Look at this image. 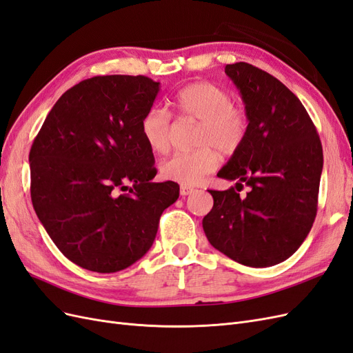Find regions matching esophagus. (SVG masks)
Here are the masks:
<instances>
[{
    "instance_id": "34e87169",
    "label": "esophagus",
    "mask_w": 353,
    "mask_h": 353,
    "mask_svg": "<svg viewBox=\"0 0 353 353\" xmlns=\"http://www.w3.org/2000/svg\"><path fill=\"white\" fill-rule=\"evenodd\" d=\"M193 191H194V188L193 187H188V185H181V188H179V193H181V196H183V197L191 194V193H193Z\"/></svg>"
}]
</instances>
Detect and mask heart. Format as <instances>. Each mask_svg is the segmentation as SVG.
<instances>
[{
	"mask_svg": "<svg viewBox=\"0 0 353 353\" xmlns=\"http://www.w3.org/2000/svg\"><path fill=\"white\" fill-rule=\"evenodd\" d=\"M175 108L181 119L200 123L194 152H179L160 165L168 181L196 185L219 163L215 146L223 154L237 152L248 135L249 119L244 108L234 103L231 94L210 82L191 83L176 95ZM174 125L166 109L153 108L141 122V134L152 152L163 154L172 141Z\"/></svg>",
	"mask_w": 353,
	"mask_h": 353,
	"instance_id": "heart-1",
	"label": "heart"
}]
</instances>
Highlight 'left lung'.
Returning a JSON list of instances; mask_svg holds the SVG:
<instances>
[{
	"instance_id": "obj_1",
	"label": "left lung",
	"mask_w": 353,
	"mask_h": 353,
	"mask_svg": "<svg viewBox=\"0 0 353 353\" xmlns=\"http://www.w3.org/2000/svg\"><path fill=\"white\" fill-rule=\"evenodd\" d=\"M248 113L243 144L218 176L236 181L209 190L203 218L209 243L245 266L280 263L301 248L316 216L323 145L303 104L283 82L249 63L225 66ZM245 183L250 193H236Z\"/></svg>"
}]
</instances>
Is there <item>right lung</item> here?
<instances>
[{
	"label": "right lung",
	"instance_id": "add662e5",
	"mask_svg": "<svg viewBox=\"0 0 353 353\" xmlns=\"http://www.w3.org/2000/svg\"><path fill=\"white\" fill-rule=\"evenodd\" d=\"M159 85L141 74L85 79L52 105L30 147L32 205L81 268L110 274L141 259L179 196L176 183L152 181L154 156L141 134Z\"/></svg>",
	"mask_w": 353,
	"mask_h": 353
}]
</instances>
